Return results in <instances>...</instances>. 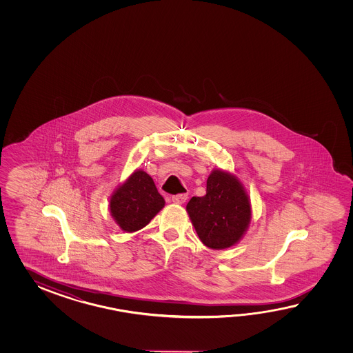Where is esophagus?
Returning a JSON list of instances; mask_svg holds the SVG:
<instances>
[{"label": "esophagus", "instance_id": "1", "mask_svg": "<svg viewBox=\"0 0 353 353\" xmlns=\"http://www.w3.org/2000/svg\"><path fill=\"white\" fill-rule=\"evenodd\" d=\"M187 194H175L172 196V201L176 204H183V203L187 201Z\"/></svg>", "mask_w": 353, "mask_h": 353}]
</instances>
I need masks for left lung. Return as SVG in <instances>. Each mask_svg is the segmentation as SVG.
Masks as SVG:
<instances>
[{"mask_svg":"<svg viewBox=\"0 0 353 353\" xmlns=\"http://www.w3.org/2000/svg\"><path fill=\"white\" fill-rule=\"evenodd\" d=\"M195 231L207 248H231L248 228L251 208L248 195L234 176L214 170L207 179L205 195L187 204Z\"/></svg>","mask_w":353,"mask_h":353,"instance_id":"1","label":"left lung"}]
</instances>
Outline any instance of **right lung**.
I'll return each mask as SVG.
<instances>
[{
    "label": "right lung",
    "instance_id": "add662e5",
    "mask_svg": "<svg viewBox=\"0 0 353 353\" xmlns=\"http://www.w3.org/2000/svg\"><path fill=\"white\" fill-rule=\"evenodd\" d=\"M165 204L149 174L136 170L112 195V217L123 231L141 230Z\"/></svg>",
    "mask_w": 353,
    "mask_h": 353
}]
</instances>
